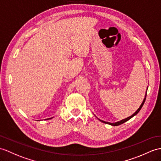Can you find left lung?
Listing matches in <instances>:
<instances>
[{"mask_svg": "<svg viewBox=\"0 0 161 161\" xmlns=\"http://www.w3.org/2000/svg\"><path fill=\"white\" fill-rule=\"evenodd\" d=\"M146 97H145L144 100H143V101L142 104H141V106L139 107V108L138 109H137V111L134 113V114H132L131 116L127 117V118H126V119H122V120H121V121H117V122H115V123H108V122H107V121H102V120H100V121H103V122H104V123H105V124H110V125H112V126H119V125H120V124H122L123 123L126 122V121H127L128 120H129L130 119H131L132 117H134L135 115H136L137 114V113H138L139 112V111L141 110V108H142V107H143V104H144V103H145V101H146Z\"/></svg>", "mask_w": 161, "mask_h": 161, "instance_id": "left-lung-1", "label": "left lung"}]
</instances>
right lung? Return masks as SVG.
I'll use <instances>...</instances> for the list:
<instances>
[{"label":"right lung","instance_id":"right-lung-1","mask_svg":"<svg viewBox=\"0 0 161 161\" xmlns=\"http://www.w3.org/2000/svg\"><path fill=\"white\" fill-rule=\"evenodd\" d=\"M49 119H51V118H49Z\"/></svg>","mask_w":161,"mask_h":161}]
</instances>
